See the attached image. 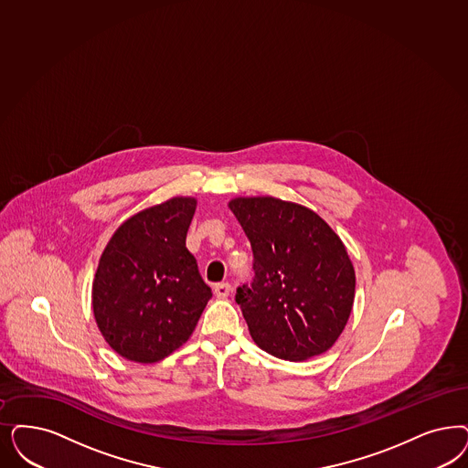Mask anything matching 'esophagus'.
I'll use <instances>...</instances> for the list:
<instances>
[{"label": "esophagus", "instance_id": "esophagus-1", "mask_svg": "<svg viewBox=\"0 0 468 468\" xmlns=\"http://www.w3.org/2000/svg\"><path fill=\"white\" fill-rule=\"evenodd\" d=\"M214 293H216L218 299H226L231 293V285L229 283H218V285H214Z\"/></svg>", "mask_w": 468, "mask_h": 468}]
</instances>
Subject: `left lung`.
Here are the masks:
<instances>
[{
    "mask_svg": "<svg viewBox=\"0 0 468 468\" xmlns=\"http://www.w3.org/2000/svg\"><path fill=\"white\" fill-rule=\"evenodd\" d=\"M228 207L254 254L252 283L235 295L250 337L289 361L328 351L355 303V268L339 235L314 210L274 197H239Z\"/></svg>",
    "mask_w": 468,
    "mask_h": 468,
    "instance_id": "left-lung-1",
    "label": "left lung"
}]
</instances>
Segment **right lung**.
Wrapping results in <instances>:
<instances>
[{"label": "right lung", "mask_w": 468, "mask_h": 468, "mask_svg": "<svg viewBox=\"0 0 468 468\" xmlns=\"http://www.w3.org/2000/svg\"><path fill=\"white\" fill-rule=\"evenodd\" d=\"M197 200L175 197L115 229L93 280L98 328L117 355L155 363L194 334L212 297L186 249Z\"/></svg>", "instance_id": "obj_1"}]
</instances>
